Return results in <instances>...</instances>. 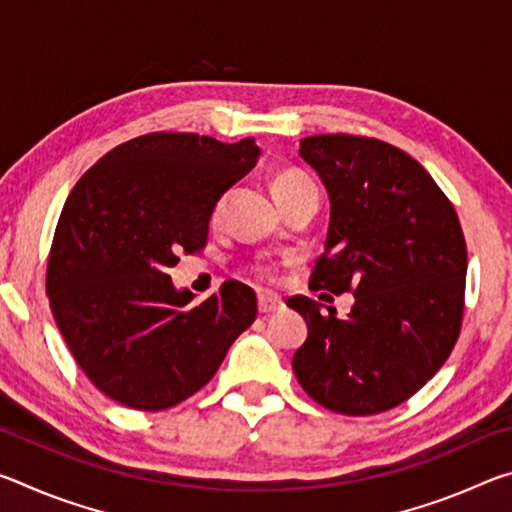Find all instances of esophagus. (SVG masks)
<instances>
[{
	"label": "esophagus",
	"instance_id": "obj_1",
	"mask_svg": "<svg viewBox=\"0 0 512 512\" xmlns=\"http://www.w3.org/2000/svg\"><path fill=\"white\" fill-rule=\"evenodd\" d=\"M257 307H259V314H275V311L282 309V300L275 296H268V293H259Z\"/></svg>",
	"mask_w": 512,
	"mask_h": 512
}]
</instances>
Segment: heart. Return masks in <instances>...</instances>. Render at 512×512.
<instances>
[{
  "instance_id": "b5f03b06",
  "label": "heart",
  "mask_w": 512,
  "mask_h": 512,
  "mask_svg": "<svg viewBox=\"0 0 512 512\" xmlns=\"http://www.w3.org/2000/svg\"><path fill=\"white\" fill-rule=\"evenodd\" d=\"M307 183H311V180H309L307 176H302V173H296V171H284V173H280V176H277V178L273 180V194H275V198H277L280 194L289 192V189H296V187H300V185H307ZM223 205H225V196H221L219 201L214 203L212 219H219L221 212H223ZM253 273L259 277V280H264V282H271V280H275V268H273L271 264L259 262V264H255V266H253Z\"/></svg>"
}]
</instances>
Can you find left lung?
Listing matches in <instances>:
<instances>
[{
	"instance_id": "left-lung-1",
	"label": "left lung",
	"mask_w": 512,
	"mask_h": 512,
	"mask_svg": "<svg viewBox=\"0 0 512 512\" xmlns=\"http://www.w3.org/2000/svg\"><path fill=\"white\" fill-rule=\"evenodd\" d=\"M298 153L329 196L325 253L309 287L352 291L354 305L343 320L307 296L287 302L307 323L293 372L329 411H388L436 375L461 332V223L427 169L391 144L314 135Z\"/></svg>"
}]
</instances>
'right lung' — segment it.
<instances>
[{
    "mask_svg": "<svg viewBox=\"0 0 512 512\" xmlns=\"http://www.w3.org/2000/svg\"><path fill=\"white\" fill-rule=\"evenodd\" d=\"M253 137L196 133L124 142L69 192L47 264L60 334L92 384L137 411H162L214 377L257 316L255 291L228 280L194 300L167 273L207 241L214 203L255 167Z\"/></svg>",
    "mask_w": 512,
    "mask_h": 512,
    "instance_id": "1",
    "label": "right lung"
}]
</instances>
